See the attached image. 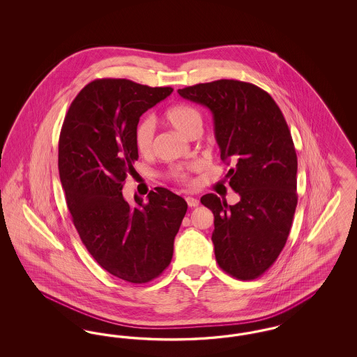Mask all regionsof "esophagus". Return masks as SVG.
<instances>
[{"instance_id":"esophagus-1","label":"esophagus","mask_w":357,"mask_h":357,"mask_svg":"<svg viewBox=\"0 0 357 357\" xmlns=\"http://www.w3.org/2000/svg\"><path fill=\"white\" fill-rule=\"evenodd\" d=\"M185 199H186L188 207H195V206H198V204H199V201H198L197 198H194V197H186Z\"/></svg>"}]
</instances>
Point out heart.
<instances>
[{
    "label": "heart",
    "instance_id": "b5f03b06",
    "mask_svg": "<svg viewBox=\"0 0 357 357\" xmlns=\"http://www.w3.org/2000/svg\"><path fill=\"white\" fill-rule=\"evenodd\" d=\"M165 120L172 128L188 137H197L202 132L204 116L202 112L191 104H176L165 112ZM136 149L140 155L150 156L153 153V126L150 120H143L135 130ZM199 163H191L186 167L176 166L169 171V176L175 182L191 183L190 172L198 170Z\"/></svg>",
    "mask_w": 357,
    "mask_h": 357
}]
</instances>
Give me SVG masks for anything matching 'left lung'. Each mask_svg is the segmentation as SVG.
<instances>
[{
  "label": "left lung",
  "mask_w": 357,
  "mask_h": 357,
  "mask_svg": "<svg viewBox=\"0 0 357 357\" xmlns=\"http://www.w3.org/2000/svg\"><path fill=\"white\" fill-rule=\"evenodd\" d=\"M190 102L207 107L214 118L221 159L239 194L227 204L215 194L201 202L214 214L215 259L238 280L266 272L284 249L297 206V155L285 118L259 86L217 80L178 89Z\"/></svg>",
  "instance_id": "left-lung-1"
}]
</instances>
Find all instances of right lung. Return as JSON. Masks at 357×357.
Listing matches in <instances>:
<instances>
[{
  "instance_id": "1",
  "label": "right lung",
  "mask_w": 357,
  "mask_h": 357,
  "mask_svg": "<svg viewBox=\"0 0 357 357\" xmlns=\"http://www.w3.org/2000/svg\"><path fill=\"white\" fill-rule=\"evenodd\" d=\"M171 86L126 79L85 85L70 104L59 139V172L72 222L86 250L104 271L131 284H146L170 265L186 201L165 187L147 201L123 197L137 160L140 116L167 96Z\"/></svg>"
}]
</instances>
